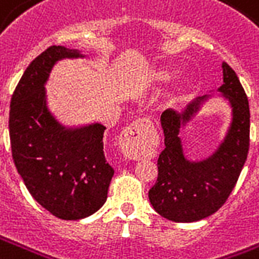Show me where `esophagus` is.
<instances>
[{
	"label": "esophagus",
	"instance_id": "34e87169",
	"mask_svg": "<svg viewBox=\"0 0 259 259\" xmlns=\"http://www.w3.org/2000/svg\"><path fill=\"white\" fill-rule=\"evenodd\" d=\"M152 129V122L148 118H138L133 121L127 127L123 129L119 137L122 153L130 159H138L141 151V143L144 136Z\"/></svg>",
	"mask_w": 259,
	"mask_h": 259
}]
</instances>
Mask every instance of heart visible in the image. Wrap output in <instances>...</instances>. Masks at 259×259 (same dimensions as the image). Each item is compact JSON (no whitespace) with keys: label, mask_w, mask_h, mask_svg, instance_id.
<instances>
[{"label":"heart","mask_w":259,"mask_h":259,"mask_svg":"<svg viewBox=\"0 0 259 259\" xmlns=\"http://www.w3.org/2000/svg\"><path fill=\"white\" fill-rule=\"evenodd\" d=\"M167 77H169L168 73H164V74H163V78H167Z\"/></svg>","instance_id":"obj_1"}]
</instances>
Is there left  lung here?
I'll use <instances>...</instances> for the list:
<instances>
[{
  "label": "left lung",
  "instance_id": "obj_1",
  "mask_svg": "<svg viewBox=\"0 0 259 259\" xmlns=\"http://www.w3.org/2000/svg\"><path fill=\"white\" fill-rule=\"evenodd\" d=\"M223 84L217 94L198 96L181 112L167 108L161 112L164 145L157 160L159 175L148 197L156 212L177 223H193L222 208L234 190L247 159L250 144V110L239 78L223 62ZM214 96L226 100L231 108L226 136L205 159L191 161L183 149L180 130Z\"/></svg>",
  "mask_w": 259,
  "mask_h": 259
}]
</instances>
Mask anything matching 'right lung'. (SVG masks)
I'll use <instances>...</instances> for the list:
<instances>
[{"label": "right lung", "mask_w": 259, "mask_h": 259, "mask_svg": "<svg viewBox=\"0 0 259 259\" xmlns=\"http://www.w3.org/2000/svg\"><path fill=\"white\" fill-rule=\"evenodd\" d=\"M85 58L80 50L51 46L33 59L11 100L12 156L36 202L62 220H80L107 200L114 169L106 160V126H66L47 103L46 82L57 62Z\"/></svg>", "instance_id": "obj_1"}]
</instances>
